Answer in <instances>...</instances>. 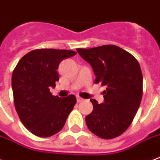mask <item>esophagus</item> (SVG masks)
Instances as JSON below:
<instances>
[{
    "mask_svg": "<svg viewBox=\"0 0 160 160\" xmlns=\"http://www.w3.org/2000/svg\"><path fill=\"white\" fill-rule=\"evenodd\" d=\"M76 98H77V102H83V101H84V99H83V98H81V97H80V96H78Z\"/></svg>",
    "mask_w": 160,
    "mask_h": 160,
    "instance_id": "34e87169",
    "label": "esophagus"
}]
</instances>
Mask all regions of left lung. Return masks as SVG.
<instances>
[{
    "label": "left lung",
    "instance_id": "obj_1",
    "mask_svg": "<svg viewBox=\"0 0 160 160\" xmlns=\"http://www.w3.org/2000/svg\"><path fill=\"white\" fill-rule=\"evenodd\" d=\"M76 50L92 67L95 83L107 87L103 103L91 100L93 111L85 117L86 125L91 132L104 139L118 137L131 125L141 103L139 64L131 53L116 45Z\"/></svg>",
    "mask_w": 160,
    "mask_h": 160
}]
</instances>
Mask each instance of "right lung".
Segmentation results:
<instances>
[{
  "label": "right lung",
  "mask_w": 160,
  "mask_h": 160,
  "mask_svg": "<svg viewBox=\"0 0 160 160\" xmlns=\"http://www.w3.org/2000/svg\"><path fill=\"white\" fill-rule=\"evenodd\" d=\"M75 54L65 49H36L23 56L13 70L16 111L23 125L36 136L48 138L58 132L76 103L74 95L60 98L50 92L59 80L58 64Z\"/></svg>",
  "instance_id": "right-lung-1"
}]
</instances>
